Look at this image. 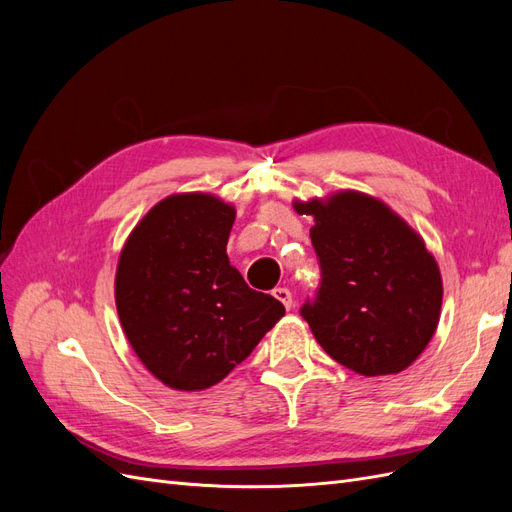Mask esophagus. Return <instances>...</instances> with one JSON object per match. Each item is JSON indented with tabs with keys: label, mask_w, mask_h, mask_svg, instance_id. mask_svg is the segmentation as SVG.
<instances>
[{
	"label": "esophagus",
	"mask_w": 512,
	"mask_h": 512,
	"mask_svg": "<svg viewBox=\"0 0 512 512\" xmlns=\"http://www.w3.org/2000/svg\"><path fill=\"white\" fill-rule=\"evenodd\" d=\"M273 297H275L277 301H280L286 309L292 307V294H290L288 288H275V290H273Z\"/></svg>",
	"instance_id": "1"
}]
</instances>
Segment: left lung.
I'll use <instances>...</instances> for the list:
<instances>
[{
    "mask_svg": "<svg viewBox=\"0 0 512 512\" xmlns=\"http://www.w3.org/2000/svg\"><path fill=\"white\" fill-rule=\"evenodd\" d=\"M292 207L314 218L309 237L322 280L301 314L316 342L361 376L410 367L442 307V275L423 237L380 198L356 190Z\"/></svg>",
    "mask_w": 512,
    "mask_h": 512,
    "instance_id": "obj_1",
    "label": "left lung"
}]
</instances>
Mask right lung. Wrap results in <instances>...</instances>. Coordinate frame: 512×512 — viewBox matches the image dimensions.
<instances>
[{
	"label": "right lung",
	"mask_w": 512,
	"mask_h": 512,
	"mask_svg": "<svg viewBox=\"0 0 512 512\" xmlns=\"http://www.w3.org/2000/svg\"><path fill=\"white\" fill-rule=\"evenodd\" d=\"M235 215L213 194H170L123 243L115 273L121 329L168 389L218 384L286 314L230 265L226 243Z\"/></svg>",
	"instance_id": "obj_1"
}]
</instances>
